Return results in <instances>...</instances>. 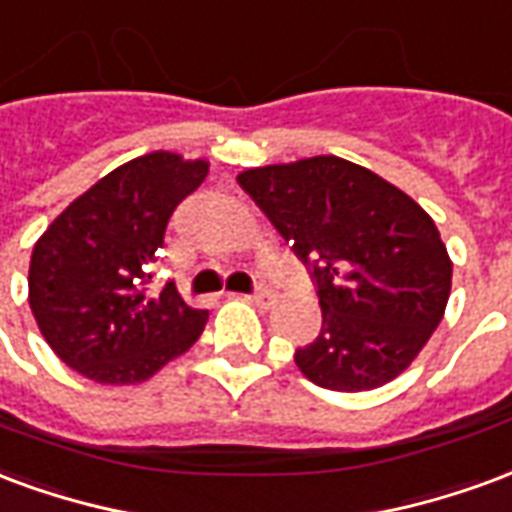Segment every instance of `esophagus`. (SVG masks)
<instances>
[{
    "label": "esophagus",
    "mask_w": 512,
    "mask_h": 512,
    "mask_svg": "<svg viewBox=\"0 0 512 512\" xmlns=\"http://www.w3.org/2000/svg\"><path fill=\"white\" fill-rule=\"evenodd\" d=\"M248 300H251L256 308H264V311H267L272 302H275V294H272L270 289H259V292H253Z\"/></svg>",
    "instance_id": "1"
}]
</instances>
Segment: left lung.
Wrapping results in <instances>:
<instances>
[{"label":"left lung","instance_id":"obj_1","mask_svg":"<svg viewBox=\"0 0 512 512\" xmlns=\"http://www.w3.org/2000/svg\"><path fill=\"white\" fill-rule=\"evenodd\" d=\"M237 182L319 286L322 330L294 352L302 376L363 393L404 374L453 286L434 218L393 182L335 155L245 169Z\"/></svg>","mask_w":512,"mask_h":512}]
</instances>
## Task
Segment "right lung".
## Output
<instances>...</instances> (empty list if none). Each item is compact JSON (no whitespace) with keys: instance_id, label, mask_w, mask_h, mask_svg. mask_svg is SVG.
Masks as SVG:
<instances>
[{"instance_id":"add662e5","label":"right lung","mask_w":512,"mask_h":512,"mask_svg":"<svg viewBox=\"0 0 512 512\" xmlns=\"http://www.w3.org/2000/svg\"><path fill=\"white\" fill-rule=\"evenodd\" d=\"M210 160L149 152L70 201L35 242L29 308L59 360L98 384H141L199 341L207 311L174 283H147L171 212L199 188Z\"/></svg>"}]
</instances>
